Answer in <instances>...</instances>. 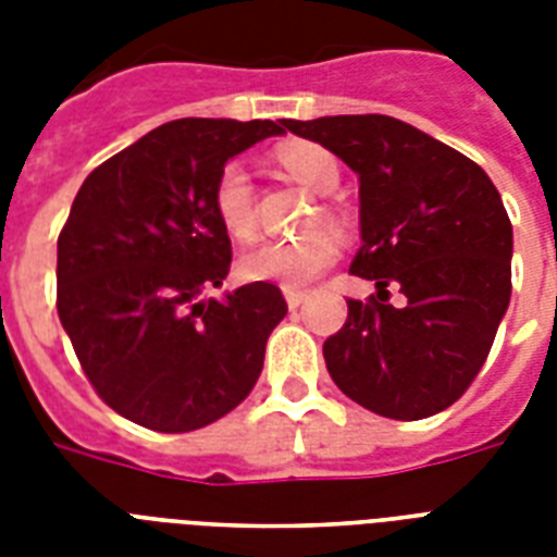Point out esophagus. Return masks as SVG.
Listing matches in <instances>:
<instances>
[{
	"label": "esophagus",
	"mask_w": 557,
	"mask_h": 557,
	"mask_svg": "<svg viewBox=\"0 0 557 557\" xmlns=\"http://www.w3.org/2000/svg\"><path fill=\"white\" fill-rule=\"evenodd\" d=\"M283 295H286L288 309H297L306 300V292H300V288H283Z\"/></svg>",
	"instance_id": "34e87169"
}]
</instances>
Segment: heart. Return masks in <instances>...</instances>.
<instances>
[{"label":"heart","instance_id":"1","mask_svg":"<svg viewBox=\"0 0 557 557\" xmlns=\"http://www.w3.org/2000/svg\"><path fill=\"white\" fill-rule=\"evenodd\" d=\"M280 164L288 176L314 193H332L341 182L338 161L332 159L318 144L295 141L277 152ZM213 210L219 225L227 234L245 243L257 234V210H253L251 176L243 161H227L213 187ZM338 257V243L330 231H312L297 239H274L262 243L239 260V271L248 280H269L286 288L312 283L321 271H326Z\"/></svg>","mask_w":557,"mask_h":557}]
</instances>
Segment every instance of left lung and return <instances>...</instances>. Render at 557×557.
I'll use <instances>...</instances> for the list:
<instances>
[{
    "instance_id": "8db88e82",
    "label": "left lung",
    "mask_w": 557,
    "mask_h": 557,
    "mask_svg": "<svg viewBox=\"0 0 557 557\" xmlns=\"http://www.w3.org/2000/svg\"><path fill=\"white\" fill-rule=\"evenodd\" d=\"M358 176L361 248L352 274L367 304L323 344L341 393L413 422L450 407L488 358L511 297V222L483 168L389 115L286 121ZM398 287L403 304L387 305Z\"/></svg>"
}]
</instances>
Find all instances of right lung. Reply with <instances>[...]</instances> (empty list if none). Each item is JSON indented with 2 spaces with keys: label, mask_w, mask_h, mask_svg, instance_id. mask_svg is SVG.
Returning a JSON list of instances; mask_svg holds the SVG:
<instances>
[{
  "label": "right lung",
  "mask_w": 557,
  "mask_h": 557,
  "mask_svg": "<svg viewBox=\"0 0 557 557\" xmlns=\"http://www.w3.org/2000/svg\"><path fill=\"white\" fill-rule=\"evenodd\" d=\"M283 121L182 117L152 129L74 196L57 239V312L98 396L161 433L231 413L262 372L265 341L288 306L271 283L222 300L231 239L213 210L227 161Z\"/></svg>",
  "instance_id": "obj_1"
}]
</instances>
